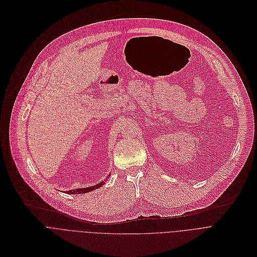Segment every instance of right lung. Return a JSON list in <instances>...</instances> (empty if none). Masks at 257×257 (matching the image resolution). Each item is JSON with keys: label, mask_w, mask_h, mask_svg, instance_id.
Returning a JSON list of instances; mask_svg holds the SVG:
<instances>
[{"label": "right lung", "mask_w": 257, "mask_h": 257, "mask_svg": "<svg viewBox=\"0 0 257 257\" xmlns=\"http://www.w3.org/2000/svg\"><path fill=\"white\" fill-rule=\"evenodd\" d=\"M108 176H110V175H108ZM105 180H107V178L105 179ZM105 180L104 181H101V182H99V183H97V184H95V185H92V186H89V187H84V188H77V189H73V190H68V191H66L67 193H70V194H80V193H86V192H89V191H92V190H95V189H97V188H99V187H101L102 185H103L104 183H105Z\"/></svg>", "instance_id": "add662e5"}]
</instances>
